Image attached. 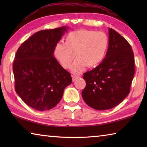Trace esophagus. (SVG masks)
<instances>
[{"mask_svg": "<svg viewBox=\"0 0 147 147\" xmlns=\"http://www.w3.org/2000/svg\"><path fill=\"white\" fill-rule=\"evenodd\" d=\"M72 77H73V82L75 81L76 79H78V78H80V76H75V75H73V76H72Z\"/></svg>", "mask_w": 147, "mask_h": 147, "instance_id": "esophagus-1", "label": "esophagus"}]
</instances>
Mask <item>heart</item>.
<instances>
[{"label": "heart", "mask_w": 147, "mask_h": 147, "mask_svg": "<svg viewBox=\"0 0 147 147\" xmlns=\"http://www.w3.org/2000/svg\"><path fill=\"white\" fill-rule=\"evenodd\" d=\"M109 47V39L103 32L78 30L71 32L65 38V43H58L54 55L62 67H71L74 57L77 58L72 72L80 74L88 66L93 68L104 60Z\"/></svg>", "instance_id": "obj_1"}]
</instances>
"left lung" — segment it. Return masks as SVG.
Masks as SVG:
<instances>
[{"instance_id": "left-lung-1", "label": "left lung", "mask_w": 147, "mask_h": 147, "mask_svg": "<svg viewBox=\"0 0 147 147\" xmlns=\"http://www.w3.org/2000/svg\"><path fill=\"white\" fill-rule=\"evenodd\" d=\"M135 74L132 49L118 32L109 28V47L105 58L84 74L86 86L82 92L85 102L96 110L113 108L130 93Z\"/></svg>"}]
</instances>
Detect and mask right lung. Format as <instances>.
Wrapping results in <instances>:
<instances>
[{"label":"right lung","instance_id":"add662e5","mask_svg":"<svg viewBox=\"0 0 147 147\" xmlns=\"http://www.w3.org/2000/svg\"><path fill=\"white\" fill-rule=\"evenodd\" d=\"M68 27L39 31L19 47L13 61L15 89L27 105L49 110L60 101L72 83L71 74L54 57L56 44Z\"/></svg>","mask_w":147,"mask_h":147}]
</instances>
